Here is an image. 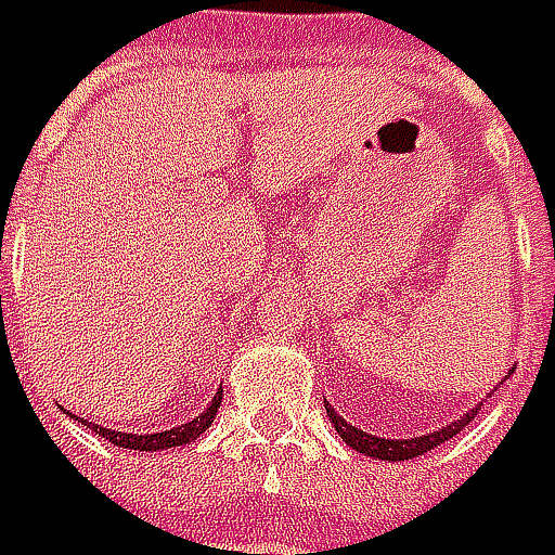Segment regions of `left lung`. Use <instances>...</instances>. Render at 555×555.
Here are the masks:
<instances>
[{"label":"left lung","mask_w":555,"mask_h":555,"mask_svg":"<svg viewBox=\"0 0 555 555\" xmlns=\"http://www.w3.org/2000/svg\"><path fill=\"white\" fill-rule=\"evenodd\" d=\"M514 373V366L507 370V376ZM489 398H492V391H489ZM324 408H327V421L334 424V430L340 434V440L347 443V447H353L357 453H363V456H370V460H388V463H404V460H414V456H424L427 450H434V447H440V443H447V440H453L476 414H479V408L482 404H476V408H469L463 417H456V421H450L447 427H440V430H434V434H421V437H408V440H401V437H376V434H366V430H360V427H353L344 414H337L327 401H324Z\"/></svg>","instance_id":"obj_1"}]
</instances>
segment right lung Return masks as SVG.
Wrapping results in <instances>:
<instances>
[{"instance_id":"1","label":"right lung","mask_w":555,"mask_h":555,"mask_svg":"<svg viewBox=\"0 0 555 555\" xmlns=\"http://www.w3.org/2000/svg\"><path fill=\"white\" fill-rule=\"evenodd\" d=\"M218 408H221V388L215 391L211 404H208L198 417H192V421H185V424H179V427L160 430V434H125V430H112V427H102V424H92V421H86V427H92L99 437H105L108 443H115V447H121V450L157 453V450H176V447H185V443L198 440V437L211 427ZM66 414H69V411H66ZM69 417H73V414H69Z\"/></svg>"}]
</instances>
